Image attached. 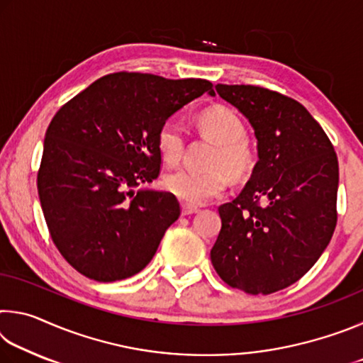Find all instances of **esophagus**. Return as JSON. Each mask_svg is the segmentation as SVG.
I'll use <instances>...</instances> for the list:
<instances>
[{"label": "esophagus", "instance_id": "obj_1", "mask_svg": "<svg viewBox=\"0 0 363 363\" xmlns=\"http://www.w3.org/2000/svg\"><path fill=\"white\" fill-rule=\"evenodd\" d=\"M194 213H199V208L182 203V216H189V214H194Z\"/></svg>", "mask_w": 363, "mask_h": 363}]
</instances>
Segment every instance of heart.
<instances>
[{"label": "heart", "mask_w": 363, "mask_h": 363, "mask_svg": "<svg viewBox=\"0 0 363 363\" xmlns=\"http://www.w3.org/2000/svg\"><path fill=\"white\" fill-rule=\"evenodd\" d=\"M200 131L216 143L208 162L210 169H177L164 177V189L186 205H203L224 192L229 176L242 179L255 164V152L245 138V123L235 110L225 106L205 108L196 118ZM158 152L163 162L174 167L181 162L186 149V133L181 123L169 118L160 126L157 134Z\"/></svg>", "instance_id": "1"}]
</instances>
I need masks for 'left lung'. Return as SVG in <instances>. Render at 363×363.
<instances>
[{"instance_id": "1", "label": "left lung", "mask_w": 363, "mask_h": 363, "mask_svg": "<svg viewBox=\"0 0 363 363\" xmlns=\"http://www.w3.org/2000/svg\"><path fill=\"white\" fill-rule=\"evenodd\" d=\"M247 116L257 163L235 200L219 206L213 267L232 288L270 294L293 285L333 237L340 168L333 144L303 104L251 84H216Z\"/></svg>"}]
</instances>
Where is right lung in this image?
Segmentation results:
<instances>
[{"instance_id": "1", "label": "right lung", "mask_w": 363, "mask_h": 363, "mask_svg": "<svg viewBox=\"0 0 363 363\" xmlns=\"http://www.w3.org/2000/svg\"><path fill=\"white\" fill-rule=\"evenodd\" d=\"M205 93L214 94L208 79L118 72L54 115L38 195L54 245L84 277L123 280L150 262L181 208L173 194L134 187L160 174V126Z\"/></svg>"}]
</instances>
